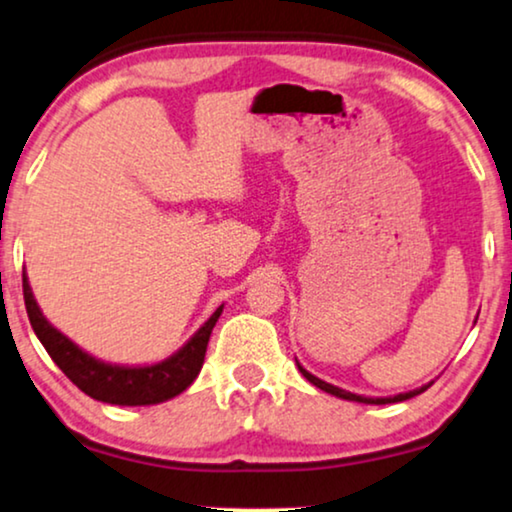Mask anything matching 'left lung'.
Returning <instances> with one entry per match:
<instances>
[{"mask_svg": "<svg viewBox=\"0 0 512 512\" xmlns=\"http://www.w3.org/2000/svg\"><path fill=\"white\" fill-rule=\"evenodd\" d=\"M296 364H298V362H296ZM298 371H301V374H303L305 378H308V381L313 383L315 388L324 390V393H329V395H336V397H341V400H350V402H362V404H393V402H404V400H409V397H416V395H421L423 390H428V388H430V383H428V386H421V388H416V390H409V393H400V395H393V397H364V395L348 393V390H343V388H338V386H331V383L322 381V378H317V376L310 374L308 369H303L301 364H298Z\"/></svg>", "mask_w": 512, "mask_h": 512, "instance_id": "1", "label": "left lung"}]
</instances>
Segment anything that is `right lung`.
Listing matches in <instances>:
<instances>
[{
  "mask_svg": "<svg viewBox=\"0 0 512 512\" xmlns=\"http://www.w3.org/2000/svg\"><path fill=\"white\" fill-rule=\"evenodd\" d=\"M23 298L32 329H35L46 353L51 355V360L58 364V369L82 393L94 397L98 402L119 404V407H145V404H159L181 395L202 369L209 336L223 313V305H218L216 313L190 336V341L183 348H178L167 360L145 364V367H124V364L96 360L94 355L84 353L77 343H72L68 336L53 327L39 310L35 296H32L25 270Z\"/></svg>",
  "mask_w": 512,
  "mask_h": 512,
  "instance_id": "add662e5",
  "label": "right lung"
}]
</instances>
